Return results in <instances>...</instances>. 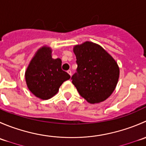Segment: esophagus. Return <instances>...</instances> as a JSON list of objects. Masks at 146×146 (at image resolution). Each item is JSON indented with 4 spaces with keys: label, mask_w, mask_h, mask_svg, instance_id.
Wrapping results in <instances>:
<instances>
[{
    "label": "esophagus",
    "mask_w": 146,
    "mask_h": 146,
    "mask_svg": "<svg viewBox=\"0 0 146 146\" xmlns=\"http://www.w3.org/2000/svg\"><path fill=\"white\" fill-rule=\"evenodd\" d=\"M67 73H68V74L70 75V76H71V74H72V72H71V70H68V71H67Z\"/></svg>",
    "instance_id": "1"
}]
</instances>
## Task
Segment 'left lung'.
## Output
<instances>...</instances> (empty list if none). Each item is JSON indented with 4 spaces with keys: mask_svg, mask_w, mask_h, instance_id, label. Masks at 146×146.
<instances>
[{
    "mask_svg": "<svg viewBox=\"0 0 146 146\" xmlns=\"http://www.w3.org/2000/svg\"><path fill=\"white\" fill-rule=\"evenodd\" d=\"M73 52L78 68L71 79L78 92L90 104L106 100L119 80L117 61L100 45L88 41L75 45Z\"/></svg>",
    "mask_w": 146,
    "mask_h": 146,
    "instance_id": "8db88e82",
    "label": "left lung"
}]
</instances>
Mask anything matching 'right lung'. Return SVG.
Segmentation results:
<instances>
[{"label":"right lung","mask_w":146,"mask_h":146,"mask_svg":"<svg viewBox=\"0 0 146 146\" xmlns=\"http://www.w3.org/2000/svg\"><path fill=\"white\" fill-rule=\"evenodd\" d=\"M61 64L60 58H52L51 47L45 45L39 48L25 74L29 90L42 100H48L56 95L63 82L70 78L61 69Z\"/></svg>","instance_id":"add662e5"}]
</instances>
